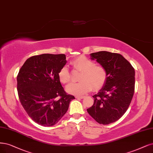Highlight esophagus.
<instances>
[{"mask_svg": "<svg viewBox=\"0 0 153 153\" xmlns=\"http://www.w3.org/2000/svg\"><path fill=\"white\" fill-rule=\"evenodd\" d=\"M75 97H76V99H83V98L85 97L83 96H76Z\"/></svg>", "mask_w": 153, "mask_h": 153, "instance_id": "1", "label": "esophagus"}]
</instances>
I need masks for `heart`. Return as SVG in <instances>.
<instances>
[{
  "label": "heart",
  "instance_id": "obj_1",
  "mask_svg": "<svg viewBox=\"0 0 153 153\" xmlns=\"http://www.w3.org/2000/svg\"><path fill=\"white\" fill-rule=\"evenodd\" d=\"M73 68L80 71L79 81L71 83L66 87V91L69 94L80 96L90 91L92 87L94 91L101 88L106 81L108 74L106 70L97 65L94 61L89 59L84 56H80L71 62ZM59 81L66 83L70 81V73L66 66L62 67L59 73Z\"/></svg>",
  "mask_w": 153,
  "mask_h": 153
}]
</instances>
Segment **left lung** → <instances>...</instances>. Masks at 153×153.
Returning a JSON list of instances; mask_svg holds the SVG:
<instances>
[{
  "instance_id": "left-lung-1",
  "label": "left lung",
  "mask_w": 153,
  "mask_h": 153,
  "mask_svg": "<svg viewBox=\"0 0 153 153\" xmlns=\"http://www.w3.org/2000/svg\"><path fill=\"white\" fill-rule=\"evenodd\" d=\"M90 55L106 70L108 76L93 96V106L87 110L97 123L108 125L119 120L129 107L135 89V70L120 54L100 51Z\"/></svg>"
}]
</instances>
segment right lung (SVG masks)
I'll list each match as a JSON object with an SVG mask.
<instances>
[{"label": "right lung", "mask_w": 153, "mask_h": 153, "mask_svg": "<svg viewBox=\"0 0 153 153\" xmlns=\"http://www.w3.org/2000/svg\"><path fill=\"white\" fill-rule=\"evenodd\" d=\"M66 64L65 54H44L30 57L18 73L19 101L29 117L44 127L58 122L75 99L66 94L59 80L58 73Z\"/></svg>", "instance_id": "right-lung-1"}]
</instances>
